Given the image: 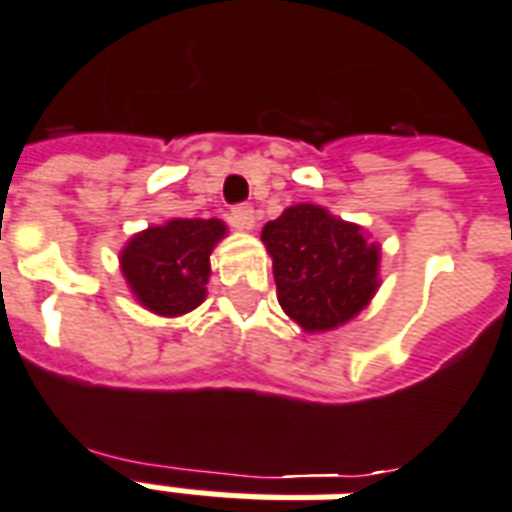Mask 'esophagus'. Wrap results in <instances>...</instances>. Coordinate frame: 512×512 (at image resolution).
Here are the masks:
<instances>
[{"mask_svg": "<svg viewBox=\"0 0 512 512\" xmlns=\"http://www.w3.org/2000/svg\"><path fill=\"white\" fill-rule=\"evenodd\" d=\"M230 225L239 230H252L255 228V209L249 204H239L230 209Z\"/></svg>", "mask_w": 512, "mask_h": 512, "instance_id": "1", "label": "esophagus"}]
</instances>
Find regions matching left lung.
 I'll list each match as a JSON object with an SVG mask.
<instances>
[{
	"label": "left lung",
	"instance_id": "1",
	"mask_svg": "<svg viewBox=\"0 0 512 512\" xmlns=\"http://www.w3.org/2000/svg\"><path fill=\"white\" fill-rule=\"evenodd\" d=\"M279 303L308 333L357 317L378 287V247L360 225L314 204L290 206L263 228Z\"/></svg>",
	"mask_w": 512,
	"mask_h": 512
}]
</instances>
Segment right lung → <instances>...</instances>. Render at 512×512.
<instances>
[{"mask_svg":"<svg viewBox=\"0 0 512 512\" xmlns=\"http://www.w3.org/2000/svg\"><path fill=\"white\" fill-rule=\"evenodd\" d=\"M222 236L220 220H171L147 228L120 255L126 282L155 314H187L206 298L209 255Z\"/></svg>","mask_w":512,"mask_h":512,"instance_id":"right-lung-1","label":"right lung"}]
</instances>
